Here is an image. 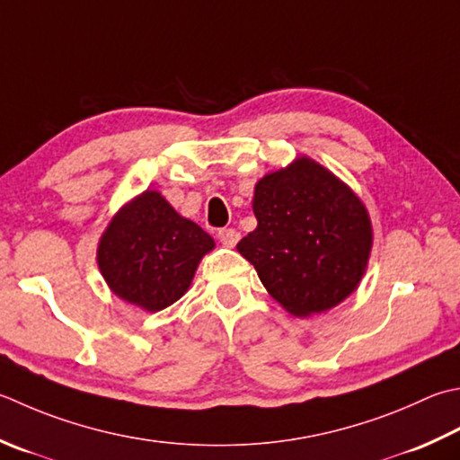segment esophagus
Here are the masks:
<instances>
[{
	"instance_id": "1",
	"label": "esophagus",
	"mask_w": 460,
	"mask_h": 460,
	"mask_svg": "<svg viewBox=\"0 0 460 460\" xmlns=\"http://www.w3.org/2000/svg\"><path fill=\"white\" fill-rule=\"evenodd\" d=\"M217 237H219V241L223 243L225 247H235L237 243H239V239H241L239 231H235V229H221L217 233Z\"/></svg>"
}]
</instances>
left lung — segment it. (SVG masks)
Masks as SVG:
<instances>
[{"mask_svg": "<svg viewBox=\"0 0 460 460\" xmlns=\"http://www.w3.org/2000/svg\"><path fill=\"white\" fill-rule=\"evenodd\" d=\"M253 213L257 229L237 251L287 313L313 317L357 291L371 257L373 223L332 171L299 155L259 179Z\"/></svg>", "mask_w": 460, "mask_h": 460, "instance_id": "left-lung-1", "label": "left lung"}]
</instances>
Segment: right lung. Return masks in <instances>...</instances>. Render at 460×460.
Returning <instances> with one entry per match:
<instances>
[{
    "mask_svg": "<svg viewBox=\"0 0 460 460\" xmlns=\"http://www.w3.org/2000/svg\"><path fill=\"white\" fill-rule=\"evenodd\" d=\"M213 249L209 233L179 215L157 189H146L107 223L97 267L121 301L157 313L181 299Z\"/></svg>",
    "mask_w": 460,
    "mask_h": 460,
    "instance_id": "right-lung-1",
    "label": "right lung"
}]
</instances>
